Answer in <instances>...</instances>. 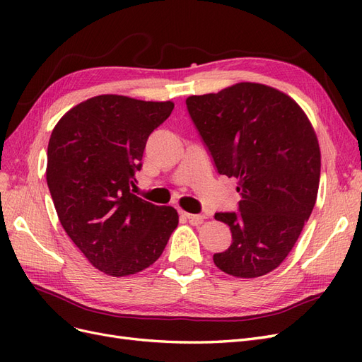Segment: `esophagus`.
Segmentation results:
<instances>
[{
	"label": "esophagus",
	"instance_id": "34e87169",
	"mask_svg": "<svg viewBox=\"0 0 362 362\" xmlns=\"http://www.w3.org/2000/svg\"><path fill=\"white\" fill-rule=\"evenodd\" d=\"M181 214H182L185 218H189V221H190L193 225H199V223H202V222H204V218H205V216H201V214H192V213H185V211H181Z\"/></svg>",
	"mask_w": 362,
	"mask_h": 362
}]
</instances>
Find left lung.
Segmentation results:
<instances>
[{
    "label": "left lung",
    "instance_id": "obj_1",
    "mask_svg": "<svg viewBox=\"0 0 362 362\" xmlns=\"http://www.w3.org/2000/svg\"><path fill=\"white\" fill-rule=\"evenodd\" d=\"M217 172L237 178L240 213H216L233 243L214 264L235 278H258L287 258L314 208L320 146L293 98L259 83H237L185 100Z\"/></svg>",
    "mask_w": 362,
    "mask_h": 362
}]
</instances>
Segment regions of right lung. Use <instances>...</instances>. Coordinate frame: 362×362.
<instances>
[{
  "instance_id": "add662e5",
  "label": "right lung",
  "mask_w": 362,
  "mask_h": 362,
  "mask_svg": "<svg viewBox=\"0 0 362 362\" xmlns=\"http://www.w3.org/2000/svg\"><path fill=\"white\" fill-rule=\"evenodd\" d=\"M172 101L100 95L72 107L54 127L47 182L64 231L93 267L128 276L160 258L178 213L131 192L149 134Z\"/></svg>"
}]
</instances>
